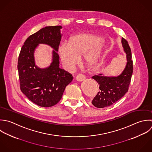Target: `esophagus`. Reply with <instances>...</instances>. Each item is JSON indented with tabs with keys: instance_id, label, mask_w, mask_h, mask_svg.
I'll use <instances>...</instances> for the list:
<instances>
[{
	"instance_id": "1",
	"label": "esophagus",
	"mask_w": 152,
	"mask_h": 152,
	"mask_svg": "<svg viewBox=\"0 0 152 152\" xmlns=\"http://www.w3.org/2000/svg\"><path fill=\"white\" fill-rule=\"evenodd\" d=\"M85 79V76L83 75L79 74L76 76V80L78 82H82Z\"/></svg>"
}]
</instances>
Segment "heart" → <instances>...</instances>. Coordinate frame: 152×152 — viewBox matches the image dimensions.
<instances>
[{"mask_svg": "<svg viewBox=\"0 0 152 152\" xmlns=\"http://www.w3.org/2000/svg\"><path fill=\"white\" fill-rule=\"evenodd\" d=\"M102 41L101 37L90 34H78L72 36L68 42H63L57 48L63 66L69 70H73L82 55L86 64H94L99 60L104 52Z\"/></svg>", "mask_w": 152, "mask_h": 152, "instance_id": "heart-1", "label": "heart"}]
</instances>
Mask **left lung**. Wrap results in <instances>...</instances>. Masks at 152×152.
<instances>
[{
	"label": "left lung",
	"instance_id": "left-lung-1",
	"mask_svg": "<svg viewBox=\"0 0 152 152\" xmlns=\"http://www.w3.org/2000/svg\"><path fill=\"white\" fill-rule=\"evenodd\" d=\"M121 43L127 58V64L123 72L118 76H105L99 74L92 77L99 85V91L92 101L96 108H102L112 105L129 90L133 70L132 51L127 41L124 38H122Z\"/></svg>",
	"mask_w": 152,
	"mask_h": 152
}]
</instances>
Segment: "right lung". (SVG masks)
Listing matches in <instances>:
<instances>
[{"mask_svg":"<svg viewBox=\"0 0 152 152\" xmlns=\"http://www.w3.org/2000/svg\"><path fill=\"white\" fill-rule=\"evenodd\" d=\"M61 26H45L30 35L25 41L19 53L18 70L22 92L33 103L42 107H50L61 99L72 75L59 67L57 48L62 34ZM39 43L47 44L54 50L52 62L41 69L35 64L34 51Z\"/></svg>","mask_w":152,"mask_h":152,"instance_id":"1","label":"right lung"}]
</instances>
